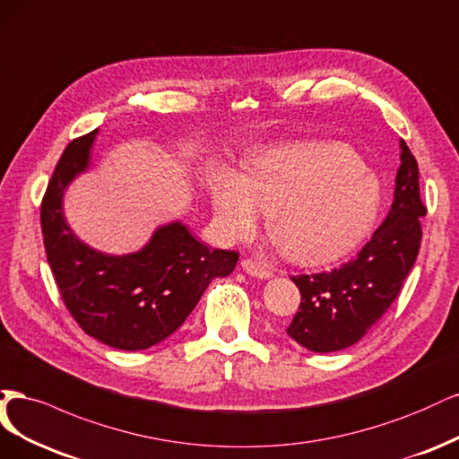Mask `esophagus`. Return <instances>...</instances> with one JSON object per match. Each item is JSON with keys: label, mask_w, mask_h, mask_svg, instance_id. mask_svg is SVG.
<instances>
[{"label": "esophagus", "mask_w": 459, "mask_h": 459, "mask_svg": "<svg viewBox=\"0 0 459 459\" xmlns=\"http://www.w3.org/2000/svg\"><path fill=\"white\" fill-rule=\"evenodd\" d=\"M242 269H244L247 274L255 276V278H269V276L273 274L271 269L267 267V264H263V263H259V261H255V259H244V261H242Z\"/></svg>", "instance_id": "obj_1"}]
</instances>
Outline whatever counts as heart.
<instances>
[{
  "label": "heart",
  "mask_w": 459,
  "mask_h": 459,
  "mask_svg": "<svg viewBox=\"0 0 459 459\" xmlns=\"http://www.w3.org/2000/svg\"><path fill=\"white\" fill-rule=\"evenodd\" d=\"M212 202L230 240L254 236L273 212L271 236L284 255L316 263L342 254L374 217L379 192L343 144L290 143L264 151L247 175H213Z\"/></svg>",
  "instance_id": "obj_1"
}]
</instances>
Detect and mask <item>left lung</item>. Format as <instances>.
I'll return each instance as SVG.
<instances>
[{
	"instance_id": "8db88e82",
	"label": "left lung",
	"mask_w": 459,
	"mask_h": 459,
	"mask_svg": "<svg viewBox=\"0 0 459 459\" xmlns=\"http://www.w3.org/2000/svg\"><path fill=\"white\" fill-rule=\"evenodd\" d=\"M401 151L394 200L372 238L342 267L291 276L301 303L286 332L308 351L333 352L360 342L387 313L416 263L427 208L418 161L404 141Z\"/></svg>"
}]
</instances>
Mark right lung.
<instances>
[{
    "instance_id": "obj_1",
    "label": "right lung",
    "mask_w": 459,
    "mask_h": 459,
    "mask_svg": "<svg viewBox=\"0 0 459 459\" xmlns=\"http://www.w3.org/2000/svg\"><path fill=\"white\" fill-rule=\"evenodd\" d=\"M97 129L74 139L58 160L41 200V234L58 293L78 326L122 351L149 349L169 337L238 254L210 249L181 223L154 232L137 254L105 255L76 238L63 215L68 183L90 166Z\"/></svg>"
}]
</instances>
